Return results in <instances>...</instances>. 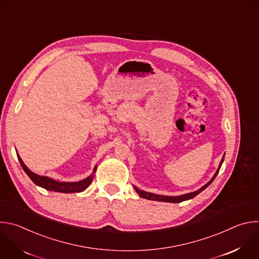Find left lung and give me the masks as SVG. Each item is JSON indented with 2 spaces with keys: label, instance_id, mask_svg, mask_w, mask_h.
I'll list each match as a JSON object with an SVG mask.
<instances>
[{
  "label": "left lung",
  "instance_id": "8db88e82",
  "mask_svg": "<svg viewBox=\"0 0 259 259\" xmlns=\"http://www.w3.org/2000/svg\"><path fill=\"white\" fill-rule=\"evenodd\" d=\"M224 160H225V155L223 157V159H221L220 163H219V166L215 172V174L213 175V177L210 179V181H208L205 186H203L202 188H200L198 191H195V192H192V193H188V194H184V195H181V196H163V195H157V194H153V193H149V192H144V191H141L139 189H137L136 187H134L136 193L143 199H146V200H152V201H160V202H168V203H180V202H183V201H187V200H191L193 198H195L196 196H198L201 192H203L206 188H208L211 182L214 180V178L216 177V175L218 174L219 172V169L221 167V165H223L224 163Z\"/></svg>",
  "mask_w": 259,
  "mask_h": 259
}]
</instances>
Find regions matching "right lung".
I'll use <instances>...</instances> for the list:
<instances>
[{"label": "right lung", "instance_id": "1", "mask_svg": "<svg viewBox=\"0 0 259 259\" xmlns=\"http://www.w3.org/2000/svg\"><path fill=\"white\" fill-rule=\"evenodd\" d=\"M17 158L20 162V165L22 167V169L24 170V172L28 175V177L31 179V181L47 191H51V192H57V193H63V194H71V193H81L84 192L93 180L94 174L96 172L97 169V165L94 166L93 168V172L91 173V175H89L88 177L80 180V181H75V182H67V181H57L51 177L48 176H42L36 173H33L32 171H30L26 165L23 163V161L21 160V158L19 157L18 153H17Z\"/></svg>", "mask_w": 259, "mask_h": 259}]
</instances>
